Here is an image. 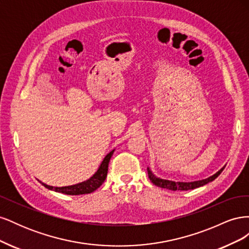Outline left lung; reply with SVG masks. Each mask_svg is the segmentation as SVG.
<instances>
[{
	"label": "left lung",
	"instance_id": "1",
	"mask_svg": "<svg viewBox=\"0 0 249 249\" xmlns=\"http://www.w3.org/2000/svg\"><path fill=\"white\" fill-rule=\"evenodd\" d=\"M224 169L221 168L219 171L216 172L214 176L210 177L206 179H202V180H196V182H190V183H182V182H172V180H167V179H162V178H159L155 177L152 171H150L148 168H147V173H148V178L149 179L152 180V183L155 184L156 186H159L161 188H165V189H168V190H172V191H187V190H192V189H195V188H198V187H201L203 185H206L210 182H212V180H214L218 176L220 175V173L222 172V170Z\"/></svg>",
	"mask_w": 249,
	"mask_h": 249
}]
</instances>
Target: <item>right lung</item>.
Listing matches in <instances>:
<instances>
[{
  "mask_svg": "<svg viewBox=\"0 0 249 249\" xmlns=\"http://www.w3.org/2000/svg\"><path fill=\"white\" fill-rule=\"evenodd\" d=\"M113 153H114V150H112V152H110L106 157H105L104 161L102 162L100 168L95 172V175L92 178L85 180V182L77 184V185H72V186H67V187H53V186H48L43 183L42 185L50 190H54L56 192H60L67 195H81V194L91 193L95 191L97 188H100L102 184L105 182V179H106L107 173H108L109 161L111 159Z\"/></svg>",
  "mask_w": 249,
  "mask_h": 249,
  "instance_id": "1",
  "label": "right lung"
}]
</instances>
